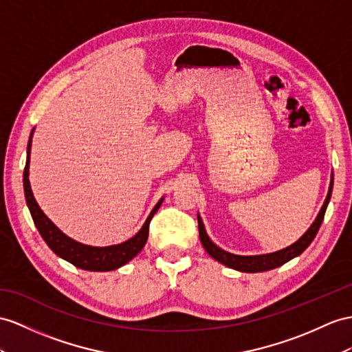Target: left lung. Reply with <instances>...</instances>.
I'll use <instances>...</instances> for the list:
<instances>
[{
    "label": "left lung",
    "instance_id": "left-lung-1",
    "mask_svg": "<svg viewBox=\"0 0 352 352\" xmlns=\"http://www.w3.org/2000/svg\"><path fill=\"white\" fill-rule=\"evenodd\" d=\"M331 190H333V174H331V182H330L327 197H326V201H324V205L321 206V211L317 215V219H315V221L312 223V226L306 230V233L299 241H296L294 244H292L290 247L276 251V253L263 254V256L230 254V253H228V251H224L214 244V242L208 238V235H206L201 217H197V224H199V238H201L202 245L206 250V253H208L212 258L217 260V262L226 265L228 267L241 270V272H265V270L275 269L278 266L287 263L288 260L294 258L296 256L302 254L303 251L309 247V244L314 241L315 235H317V232L322 223L324 214H326L327 205H329L330 196H331Z\"/></svg>",
    "mask_w": 352,
    "mask_h": 352
}]
</instances>
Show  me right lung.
I'll return each instance as SVG.
<instances>
[{
    "label": "right lung",
    "instance_id": "1",
    "mask_svg": "<svg viewBox=\"0 0 352 352\" xmlns=\"http://www.w3.org/2000/svg\"><path fill=\"white\" fill-rule=\"evenodd\" d=\"M30 155H31V140L28 142V157H26V165L23 170V188H25L26 205H28L32 220L35 223V226H37L41 238L46 241V244L49 245V248L53 251V253L80 269L94 270V272H105V270H113V269L120 267L140 253L147 242L148 226L153 215L156 214L164 199H160L156 204V206L153 208L146 223H144V226L141 228V230L137 233V235L123 242V244L102 247V248L83 245L80 244V242H76L71 238H68L67 235H64V233H62L55 224H53L46 215H44V212L40 210L38 204L35 202L31 186H30V178H28Z\"/></svg>",
    "mask_w": 352,
    "mask_h": 352
}]
</instances>
